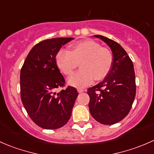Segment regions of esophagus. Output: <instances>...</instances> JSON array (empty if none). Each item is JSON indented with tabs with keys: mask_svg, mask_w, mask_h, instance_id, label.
<instances>
[{
	"mask_svg": "<svg viewBox=\"0 0 154 154\" xmlns=\"http://www.w3.org/2000/svg\"><path fill=\"white\" fill-rule=\"evenodd\" d=\"M77 91H78L79 93H82L83 92V91H85V89H83V88H77Z\"/></svg>",
	"mask_w": 154,
	"mask_h": 154,
	"instance_id": "34e87169",
	"label": "esophagus"
}]
</instances>
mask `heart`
I'll list each match as a JSON object with an SVG mask.
<instances>
[{
	"label": "heart",
	"instance_id": "b5f03b06",
	"mask_svg": "<svg viewBox=\"0 0 154 154\" xmlns=\"http://www.w3.org/2000/svg\"><path fill=\"white\" fill-rule=\"evenodd\" d=\"M56 64L66 75L72 74L80 63L81 70L68 78V84L82 88L96 80H102L111 71L113 56L111 51L102 48L91 39L77 42L71 45L69 51L60 50L55 57Z\"/></svg>",
	"mask_w": 154,
	"mask_h": 154
}]
</instances>
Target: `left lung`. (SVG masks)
<instances>
[{
  "mask_svg": "<svg viewBox=\"0 0 154 154\" xmlns=\"http://www.w3.org/2000/svg\"><path fill=\"white\" fill-rule=\"evenodd\" d=\"M113 55L111 71L104 80L87 91L88 108L99 123L111 125L124 119L130 112L136 97V77L133 62L119 43L100 35Z\"/></svg>",
  "mask_w": 154,
  "mask_h": 154,
  "instance_id": "1",
  "label": "left lung"
}]
</instances>
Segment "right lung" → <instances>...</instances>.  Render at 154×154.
<instances>
[{
	"mask_svg": "<svg viewBox=\"0 0 154 154\" xmlns=\"http://www.w3.org/2000/svg\"><path fill=\"white\" fill-rule=\"evenodd\" d=\"M74 38H54L35 45L29 52L20 74L21 98L27 114L43 129L64 126L71 116L78 92L74 87L57 93L65 79L56 64L60 48Z\"/></svg>",
	"mask_w": 154,
	"mask_h": 154,
	"instance_id": "1",
	"label": "right lung"
}]
</instances>
